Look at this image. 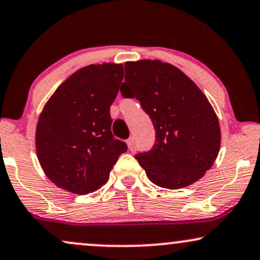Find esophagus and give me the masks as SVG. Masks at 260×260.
<instances>
[{
	"label": "esophagus",
	"mask_w": 260,
	"mask_h": 260,
	"mask_svg": "<svg viewBox=\"0 0 260 260\" xmlns=\"http://www.w3.org/2000/svg\"><path fill=\"white\" fill-rule=\"evenodd\" d=\"M127 145H128V149L133 150V148H134V138L128 139L127 140Z\"/></svg>",
	"instance_id": "obj_1"
}]
</instances>
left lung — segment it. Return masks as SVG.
<instances>
[{
    "label": "left lung",
    "instance_id": "1",
    "mask_svg": "<svg viewBox=\"0 0 260 260\" xmlns=\"http://www.w3.org/2000/svg\"><path fill=\"white\" fill-rule=\"evenodd\" d=\"M124 98H136L156 131L155 145L136 156L157 186L191 185L214 164L220 149V126L211 103L183 71L161 60L124 64Z\"/></svg>",
    "mask_w": 260,
    "mask_h": 260
}]
</instances>
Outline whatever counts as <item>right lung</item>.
Segmentation results:
<instances>
[{"mask_svg":"<svg viewBox=\"0 0 260 260\" xmlns=\"http://www.w3.org/2000/svg\"><path fill=\"white\" fill-rule=\"evenodd\" d=\"M122 79V64H90L69 76L46 103L36 126V154L60 189L95 191L127 150L111 133L110 106Z\"/></svg>","mask_w":260,"mask_h":260,"instance_id":"obj_1","label":"right lung"}]
</instances>
